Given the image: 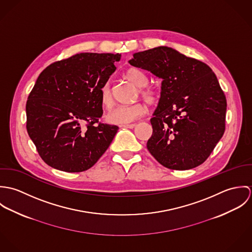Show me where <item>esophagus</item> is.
<instances>
[{"mask_svg":"<svg viewBox=\"0 0 252 252\" xmlns=\"http://www.w3.org/2000/svg\"><path fill=\"white\" fill-rule=\"evenodd\" d=\"M121 127H123V128H129V129H133V128H135V127H136V124H124V125H122Z\"/></svg>","mask_w":252,"mask_h":252,"instance_id":"1","label":"esophagus"}]
</instances>
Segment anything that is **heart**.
Wrapping results in <instances>:
<instances>
[{
	"label": "heart",
	"instance_id": "b5f03b06",
	"mask_svg": "<svg viewBox=\"0 0 252 252\" xmlns=\"http://www.w3.org/2000/svg\"><path fill=\"white\" fill-rule=\"evenodd\" d=\"M125 77L139 88V96L148 105H154L158 102L157 92L149 86L148 77L137 68H129L125 72ZM100 99L102 105L106 108H110L114 104V97L109 82H106L100 89ZM146 108L143 103H136L131 106H118L111 109L107 115L108 122L112 124H128L139 117L143 116Z\"/></svg>",
	"mask_w": 252,
	"mask_h": 252
}]
</instances>
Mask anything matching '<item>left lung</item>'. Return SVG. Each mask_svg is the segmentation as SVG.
<instances>
[{"instance_id":"obj_1","label":"left lung","mask_w":252,"mask_h":252,"mask_svg":"<svg viewBox=\"0 0 252 252\" xmlns=\"http://www.w3.org/2000/svg\"><path fill=\"white\" fill-rule=\"evenodd\" d=\"M129 63L163 79L148 151L171 170L203 164L225 131L227 102L215 72L167 46L135 53Z\"/></svg>"}]
</instances>
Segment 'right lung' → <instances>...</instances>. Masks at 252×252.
Here are the masks:
<instances>
[{
    "mask_svg": "<svg viewBox=\"0 0 252 252\" xmlns=\"http://www.w3.org/2000/svg\"><path fill=\"white\" fill-rule=\"evenodd\" d=\"M120 56L79 53L50 64L38 75L26 104V128L48 166L83 172L108 149L118 127L99 122L100 89Z\"/></svg>",
    "mask_w": 252,
    "mask_h": 252,
    "instance_id": "right-lung-1",
    "label": "right lung"
}]
</instances>
